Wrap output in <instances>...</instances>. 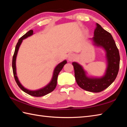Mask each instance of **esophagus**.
<instances>
[{
    "label": "esophagus",
    "mask_w": 127,
    "mask_h": 127,
    "mask_svg": "<svg viewBox=\"0 0 127 127\" xmlns=\"http://www.w3.org/2000/svg\"><path fill=\"white\" fill-rule=\"evenodd\" d=\"M75 59V56L74 54H70L68 56V59L69 62H71Z\"/></svg>",
    "instance_id": "obj_1"
}]
</instances>
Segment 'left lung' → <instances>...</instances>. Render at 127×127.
<instances>
[{"instance_id":"8db88e82","label":"left lung","mask_w":127,"mask_h":127,"mask_svg":"<svg viewBox=\"0 0 127 127\" xmlns=\"http://www.w3.org/2000/svg\"><path fill=\"white\" fill-rule=\"evenodd\" d=\"M90 39L94 46L105 51L107 65L104 74L101 77L88 76L87 72L81 65L76 62H72V64L75 80L79 87L85 91L98 93L111 85L116 78L120 68V53L111 34L98 23H96L94 36Z\"/></svg>"}]
</instances>
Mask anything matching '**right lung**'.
<instances>
[{
  "label": "right lung",
  "instance_id": "right-lung-1",
  "mask_svg": "<svg viewBox=\"0 0 127 127\" xmlns=\"http://www.w3.org/2000/svg\"><path fill=\"white\" fill-rule=\"evenodd\" d=\"M33 34V31L30 30L18 40L17 44L16 46L15 52L13 56L12 66L13 76H14L15 81L16 83H17V85L18 86V87H20L23 92H25V93L29 94V95H31L32 96H34L38 97V96H42L46 95V94L50 93V92H52L54 90H55L57 86V78H58V74L59 72H60V71L62 70V69H63L64 65H65V64H66L67 61L66 60H64L63 62H61L60 63H59L58 65L55 67V68L53 70L52 79H51L50 82L48 83L47 85H46L45 87L40 89H39V90H36L34 91L28 90V89L25 88L22 84H21L17 76V72H16V57H17L19 48H20L21 44H22L23 40L24 39L27 38V37L29 36H32Z\"/></svg>",
  "mask_w": 127,
  "mask_h": 127
}]
</instances>
